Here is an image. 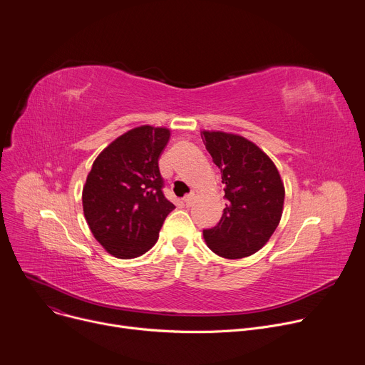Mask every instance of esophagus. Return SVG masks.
<instances>
[{
	"mask_svg": "<svg viewBox=\"0 0 365 365\" xmlns=\"http://www.w3.org/2000/svg\"><path fill=\"white\" fill-rule=\"evenodd\" d=\"M196 196H197V192H196V190H192L189 195H186V196L183 197L185 205H186V207H192V204H193L195 200H196Z\"/></svg>",
	"mask_w": 365,
	"mask_h": 365,
	"instance_id": "34e87169",
	"label": "esophagus"
}]
</instances>
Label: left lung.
Wrapping results in <instances>:
<instances>
[{
  "label": "left lung",
  "instance_id": "obj_1",
  "mask_svg": "<svg viewBox=\"0 0 365 365\" xmlns=\"http://www.w3.org/2000/svg\"><path fill=\"white\" fill-rule=\"evenodd\" d=\"M202 141L221 170L227 200L218 224L204 230L208 247L225 259L260 250L274 235L284 207V183L274 161L252 141L221 130H202Z\"/></svg>",
  "mask_w": 365,
  "mask_h": 365
}]
</instances>
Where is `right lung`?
<instances>
[{
    "instance_id": "obj_1",
    "label": "right lung",
    "mask_w": 365,
    "mask_h": 365,
    "mask_svg": "<svg viewBox=\"0 0 365 365\" xmlns=\"http://www.w3.org/2000/svg\"><path fill=\"white\" fill-rule=\"evenodd\" d=\"M168 128L138 126L94 160L83 187V210L96 240L120 259L150 250L175 205L164 196L158 158Z\"/></svg>"
}]
</instances>
